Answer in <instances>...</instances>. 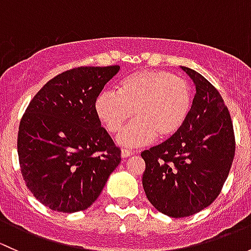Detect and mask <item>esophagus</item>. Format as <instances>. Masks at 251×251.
Here are the masks:
<instances>
[{
	"label": "esophagus",
	"mask_w": 251,
	"mask_h": 251,
	"mask_svg": "<svg viewBox=\"0 0 251 251\" xmlns=\"http://www.w3.org/2000/svg\"><path fill=\"white\" fill-rule=\"evenodd\" d=\"M132 154H135V151H131V149L124 148L123 151H121V156H123V158H128V156L132 155Z\"/></svg>",
	"instance_id": "1"
}]
</instances>
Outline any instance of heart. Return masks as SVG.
Here are the masks:
<instances>
[{
  "instance_id": "1",
  "label": "heart",
  "mask_w": 251,
  "mask_h": 251,
  "mask_svg": "<svg viewBox=\"0 0 251 251\" xmlns=\"http://www.w3.org/2000/svg\"><path fill=\"white\" fill-rule=\"evenodd\" d=\"M118 95L103 91L95 100V113L103 127L118 132L123 146L137 147L169 140L181 131L192 109V88L186 80L164 70H141L124 77Z\"/></svg>"
}]
</instances>
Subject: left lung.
Wrapping results in <instances>:
<instances>
[{
    "instance_id": "8db88e82",
    "label": "left lung",
    "mask_w": 251,
    "mask_h": 251,
    "mask_svg": "<svg viewBox=\"0 0 251 251\" xmlns=\"http://www.w3.org/2000/svg\"><path fill=\"white\" fill-rule=\"evenodd\" d=\"M181 68L197 91L188 119L176 136L141 153L147 198L176 219L201 211L219 197L235 151L233 124L219 91L199 73Z\"/></svg>"
}]
</instances>
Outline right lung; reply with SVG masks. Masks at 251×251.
<instances>
[{
	"mask_svg": "<svg viewBox=\"0 0 251 251\" xmlns=\"http://www.w3.org/2000/svg\"><path fill=\"white\" fill-rule=\"evenodd\" d=\"M119 69L78 67L57 75L34 96L20 120L22 176L35 198L50 210L76 212L90 207L120 164V148L93 108Z\"/></svg>",
	"mask_w": 251,
	"mask_h": 251,
	"instance_id": "1",
	"label": "right lung"
}]
</instances>
